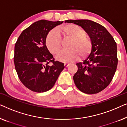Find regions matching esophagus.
I'll return each instance as SVG.
<instances>
[{"label": "esophagus", "mask_w": 127, "mask_h": 127, "mask_svg": "<svg viewBox=\"0 0 127 127\" xmlns=\"http://www.w3.org/2000/svg\"><path fill=\"white\" fill-rule=\"evenodd\" d=\"M69 65H70V64H67V63H65V64H64V66H65V67H67V66H69Z\"/></svg>", "instance_id": "esophagus-1"}]
</instances>
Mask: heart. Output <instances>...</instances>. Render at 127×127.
Wrapping results in <instances>:
<instances>
[{
	"label": "heart",
	"mask_w": 127,
	"mask_h": 127,
	"mask_svg": "<svg viewBox=\"0 0 127 127\" xmlns=\"http://www.w3.org/2000/svg\"><path fill=\"white\" fill-rule=\"evenodd\" d=\"M62 35L65 39L70 40L66 51H62L57 55V60L60 62L68 63L78 60L85 59L89 56L93 50V42L85 31L78 26L69 24L53 30L48 33L46 39V45L50 53L58 54L61 48Z\"/></svg>",
	"instance_id": "1"
}]
</instances>
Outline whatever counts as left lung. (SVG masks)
Wrapping results in <instances>:
<instances>
[{
    "label": "left lung",
    "instance_id": "8db88e82",
    "mask_svg": "<svg viewBox=\"0 0 127 127\" xmlns=\"http://www.w3.org/2000/svg\"><path fill=\"white\" fill-rule=\"evenodd\" d=\"M65 22L80 26L86 31L93 42L89 57L76 64L77 72L73 80L83 93L94 94L102 91L112 81L117 66V44L103 26L88 20H66Z\"/></svg>",
    "mask_w": 127,
    "mask_h": 127
}]
</instances>
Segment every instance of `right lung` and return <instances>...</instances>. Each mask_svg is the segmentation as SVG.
I'll use <instances>...</instances> for the list:
<instances>
[{"label":"right lung","mask_w":127,"mask_h":127,"mask_svg":"<svg viewBox=\"0 0 127 127\" xmlns=\"http://www.w3.org/2000/svg\"><path fill=\"white\" fill-rule=\"evenodd\" d=\"M63 21L40 20L22 31L14 47L15 68L21 83L31 91L44 93L54 86L64 64L55 61L46 45L48 32Z\"/></svg>","instance_id":"add662e5"}]
</instances>
